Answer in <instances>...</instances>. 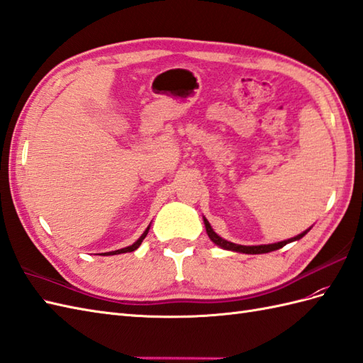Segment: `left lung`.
<instances>
[{
    "mask_svg": "<svg viewBox=\"0 0 363 363\" xmlns=\"http://www.w3.org/2000/svg\"><path fill=\"white\" fill-rule=\"evenodd\" d=\"M203 224H206V230H207V235H208V238L213 240V242H215L216 245H219V247H222V248H225V250H231V252H239V253H248V255H261V253H270V252H274V250H279V248H282V247H285L288 242H293V240H297V239H301V238H303L306 233H308V230L306 231H303V233H301V235H297V236H294V238H291V239H288V240H282V242H277V244H268V245H252V247H247V245H238V244H233V242H228V240H225V239H222L220 236H218L215 231H213V228L210 227V224H208V220L203 218Z\"/></svg>",
    "mask_w": 363,
    "mask_h": 363,
    "instance_id": "obj_1",
    "label": "left lung"
}]
</instances>
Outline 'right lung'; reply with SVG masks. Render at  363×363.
Segmentation results:
<instances>
[{
  "label": "right lung",
  "mask_w": 363,
  "mask_h": 363,
  "mask_svg": "<svg viewBox=\"0 0 363 363\" xmlns=\"http://www.w3.org/2000/svg\"><path fill=\"white\" fill-rule=\"evenodd\" d=\"M148 228H150V227H147V230L144 231V233H143V236L141 238H139L138 240H136V242L135 244H132V245H130V247H125V248H121V250H115V252H108V253H104V255H107V256H110V255H121V253H127V252H135V250L139 247V245H141V242H143V240H144V238L147 236V233H148Z\"/></svg>",
  "instance_id": "1"
}]
</instances>
